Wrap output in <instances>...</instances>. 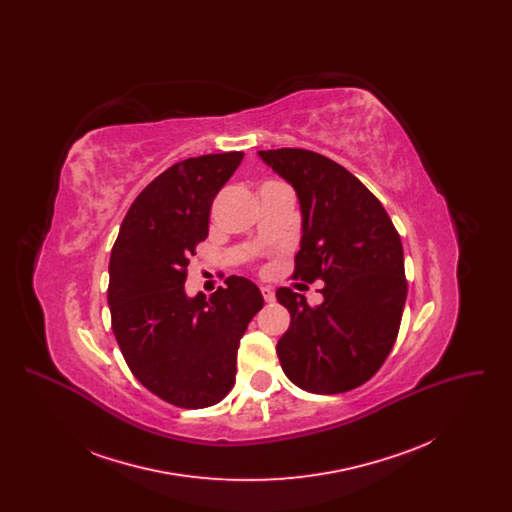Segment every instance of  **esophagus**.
I'll return each instance as SVG.
<instances>
[{
    "label": "esophagus",
    "mask_w": 512,
    "mask_h": 512,
    "mask_svg": "<svg viewBox=\"0 0 512 512\" xmlns=\"http://www.w3.org/2000/svg\"><path fill=\"white\" fill-rule=\"evenodd\" d=\"M261 293H263V297H265L267 303H274L276 297H274V292H272L268 286H261Z\"/></svg>",
    "instance_id": "1"
}]
</instances>
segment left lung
I'll use <instances>...</instances> for the list:
<instances>
[{"mask_svg":"<svg viewBox=\"0 0 512 512\" xmlns=\"http://www.w3.org/2000/svg\"><path fill=\"white\" fill-rule=\"evenodd\" d=\"M259 155L301 203L293 278L324 280L320 305L292 288L276 290L292 318L276 345L282 370L311 393L355 390L380 370L397 340L407 299L399 232L378 197L336 161L299 147Z\"/></svg>","mask_w":512,"mask_h":512,"instance_id":"obj_1","label":"left lung"}]
</instances>
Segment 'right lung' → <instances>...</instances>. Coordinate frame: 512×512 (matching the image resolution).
<instances>
[{"instance_id":"right-lung-1","label":"right lung","mask_w":512,"mask_h":512,"mask_svg":"<svg viewBox=\"0 0 512 512\" xmlns=\"http://www.w3.org/2000/svg\"><path fill=\"white\" fill-rule=\"evenodd\" d=\"M242 159L244 151L211 153L161 172L130 205L111 251L107 303L122 357L142 386L180 409L211 407L232 390L240 340L263 307L242 276L209 299L184 292L213 199Z\"/></svg>"}]
</instances>
